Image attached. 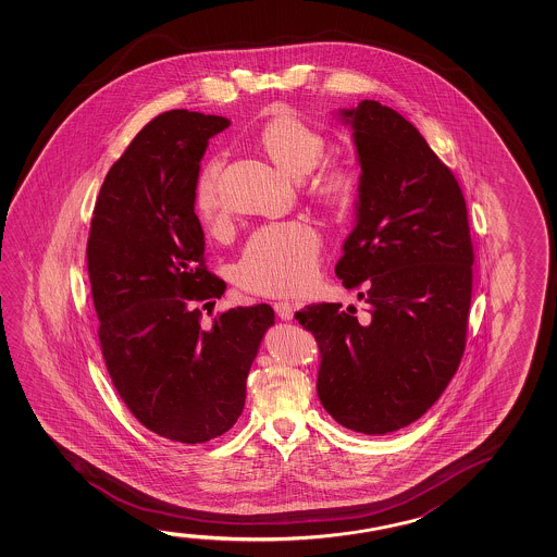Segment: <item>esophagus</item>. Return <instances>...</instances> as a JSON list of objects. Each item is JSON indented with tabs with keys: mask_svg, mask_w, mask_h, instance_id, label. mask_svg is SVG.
<instances>
[{
	"mask_svg": "<svg viewBox=\"0 0 557 557\" xmlns=\"http://www.w3.org/2000/svg\"><path fill=\"white\" fill-rule=\"evenodd\" d=\"M275 314L282 320H292L295 314V307L289 301H280L274 305Z\"/></svg>",
	"mask_w": 557,
	"mask_h": 557,
	"instance_id": "1",
	"label": "esophagus"
}]
</instances>
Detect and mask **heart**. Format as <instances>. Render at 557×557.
<instances>
[{
  "label": "heart",
  "instance_id": "heart-1",
  "mask_svg": "<svg viewBox=\"0 0 557 557\" xmlns=\"http://www.w3.org/2000/svg\"><path fill=\"white\" fill-rule=\"evenodd\" d=\"M260 146L287 173L305 174V188L330 210L346 208L356 198V169L342 159H322L326 141L319 132L295 116L270 120L260 132ZM220 161L201 173L194 210L206 228L228 220L220 194ZM320 233L309 220L268 223L250 235L235 265L238 285L268 297L297 295L309 287L319 272Z\"/></svg>",
  "mask_w": 557,
  "mask_h": 557
}]
</instances>
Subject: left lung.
Returning <instances> with one entry per match:
<instances>
[{"mask_svg":"<svg viewBox=\"0 0 557 557\" xmlns=\"http://www.w3.org/2000/svg\"><path fill=\"white\" fill-rule=\"evenodd\" d=\"M351 120L359 210L336 275L366 299L295 314L317 337V391L344 428L384 435L410 425L445 393L465 356L474 245L453 171L396 110L361 101Z\"/></svg>","mask_w":557,"mask_h":557,"instance_id":"left-lung-1","label":"left lung"}]
</instances>
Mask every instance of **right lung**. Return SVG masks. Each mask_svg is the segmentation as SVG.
Instances as JSON below:
<instances>
[{
	"label": "right lung",
	"instance_id": "add662e5",
	"mask_svg": "<svg viewBox=\"0 0 557 557\" xmlns=\"http://www.w3.org/2000/svg\"><path fill=\"white\" fill-rule=\"evenodd\" d=\"M228 120L159 114L110 166L92 210L87 270L102 359L120 398L159 437L196 445L237 423L247 376L274 309L218 312L225 283L208 270L194 213L200 163ZM211 312V309H208Z\"/></svg>",
	"mask_w": 557,
	"mask_h": 557
}]
</instances>
